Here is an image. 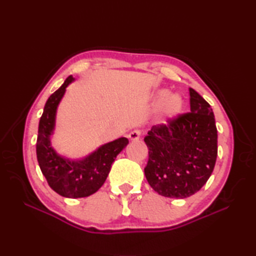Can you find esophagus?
Returning <instances> with one entry per match:
<instances>
[{
	"instance_id": "1",
	"label": "esophagus",
	"mask_w": 256,
	"mask_h": 256,
	"mask_svg": "<svg viewBox=\"0 0 256 256\" xmlns=\"http://www.w3.org/2000/svg\"><path fill=\"white\" fill-rule=\"evenodd\" d=\"M140 130H134V131H131L128 133V138L131 140H140Z\"/></svg>"
}]
</instances>
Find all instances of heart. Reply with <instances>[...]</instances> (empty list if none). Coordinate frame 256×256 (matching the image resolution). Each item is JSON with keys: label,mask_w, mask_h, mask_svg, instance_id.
<instances>
[{"label": "heart", "mask_w": 256, "mask_h": 256, "mask_svg": "<svg viewBox=\"0 0 256 256\" xmlns=\"http://www.w3.org/2000/svg\"><path fill=\"white\" fill-rule=\"evenodd\" d=\"M166 91H160L156 96V100L160 101L165 96ZM182 106V100L177 94L166 96L160 104V112L165 118H174L180 112Z\"/></svg>", "instance_id": "1"}]
</instances>
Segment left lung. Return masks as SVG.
<instances>
[{
    "instance_id": "obj_1",
    "label": "left lung",
    "mask_w": 256,
    "mask_h": 256,
    "mask_svg": "<svg viewBox=\"0 0 256 256\" xmlns=\"http://www.w3.org/2000/svg\"><path fill=\"white\" fill-rule=\"evenodd\" d=\"M190 112L154 125L144 138L150 186L168 198H187L202 188L218 155V132L210 104L189 88Z\"/></svg>"
}]
</instances>
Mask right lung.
<instances>
[{
    "mask_svg": "<svg viewBox=\"0 0 256 256\" xmlns=\"http://www.w3.org/2000/svg\"><path fill=\"white\" fill-rule=\"evenodd\" d=\"M72 81L74 78L69 76L60 88L48 98L38 125L36 154L42 175L54 192L62 197L82 198L101 188L110 172L112 162L128 144V140L121 138L102 145L81 160H67L54 150L50 146V135L55 128L57 106Z\"/></svg>",
    "mask_w": 256,
    "mask_h": 256,
    "instance_id": "right-lung-1",
    "label": "right lung"
}]
</instances>
